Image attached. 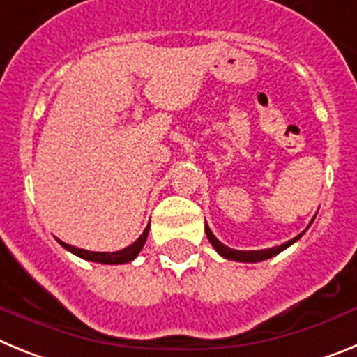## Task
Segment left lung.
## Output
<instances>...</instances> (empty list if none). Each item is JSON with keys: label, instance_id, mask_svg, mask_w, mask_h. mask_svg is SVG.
Instances as JSON below:
<instances>
[{"label": "left lung", "instance_id": "obj_1", "mask_svg": "<svg viewBox=\"0 0 357 357\" xmlns=\"http://www.w3.org/2000/svg\"><path fill=\"white\" fill-rule=\"evenodd\" d=\"M314 220V218H313ZM313 220H311V223H313ZM309 223V225H311ZM206 234L207 238H209L211 245H213L214 248H216V252L222 257H225V259H230V261H238V263H259V261H264V259H270V257H273V255L280 254L282 250H286V248L289 247V245H293L295 241H298V239L302 238V234H298L296 238L289 239V241L282 243V245H279V247H273V248H264V250H234V248H229L225 247L222 241H218L216 236L211 232V229L207 227L206 223Z\"/></svg>", "mask_w": 357, "mask_h": 357}]
</instances>
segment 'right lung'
<instances>
[{
  "label": "right lung",
  "mask_w": 357,
  "mask_h": 357,
  "mask_svg": "<svg viewBox=\"0 0 357 357\" xmlns=\"http://www.w3.org/2000/svg\"><path fill=\"white\" fill-rule=\"evenodd\" d=\"M148 230H150V225H146L143 234L135 239L130 247L123 248V250H118V252H89V250H84V248L71 247V245L61 241V239H59V243H61L66 250L78 255V257H82V259L93 261V263H102V264H125V263H130V261H134L135 257H137V254H139L141 248L144 247V243H146Z\"/></svg>",
  "instance_id": "1"
}]
</instances>
